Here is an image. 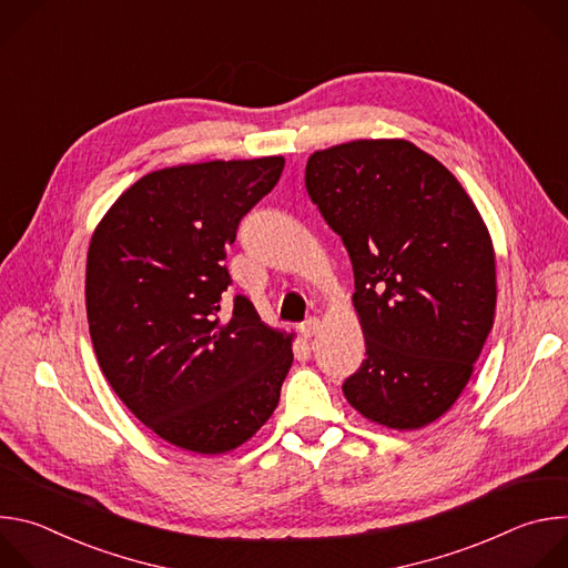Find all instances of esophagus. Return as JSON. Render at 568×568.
I'll list each match as a JSON object with an SVG mask.
<instances>
[{
  "mask_svg": "<svg viewBox=\"0 0 568 568\" xmlns=\"http://www.w3.org/2000/svg\"><path fill=\"white\" fill-rule=\"evenodd\" d=\"M318 328H321V321L316 316H310L305 323H301V335L305 339H310V337H314L318 333Z\"/></svg>",
  "mask_w": 568,
  "mask_h": 568,
  "instance_id": "obj_1",
  "label": "esophagus"
}]
</instances>
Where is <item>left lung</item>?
I'll return each mask as SVG.
<instances>
[{"label":"left lung","instance_id":"obj_1","mask_svg":"<svg viewBox=\"0 0 568 568\" xmlns=\"http://www.w3.org/2000/svg\"><path fill=\"white\" fill-rule=\"evenodd\" d=\"M305 189L348 250L366 359L344 382L386 429L438 420L471 377L497 307L488 226L438 159L404 139L310 154Z\"/></svg>","mask_w":568,"mask_h":568}]
</instances>
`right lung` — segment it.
<instances>
[{
    "instance_id": "add662e5",
    "label": "right lung",
    "mask_w": 568,
    "mask_h": 568,
    "mask_svg": "<svg viewBox=\"0 0 568 568\" xmlns=\"http://www.w3.org/2000/svg\"><path fill=\"white\" fill-rule=\"evenodd\" d=\"M283 156L204 161L134 182L99 222L85 276L103 375L159 438L226 454L274 414L292 339L233 298L224 267L240 220L278 182Z\"/></svg>"
}]
</instances>
